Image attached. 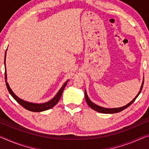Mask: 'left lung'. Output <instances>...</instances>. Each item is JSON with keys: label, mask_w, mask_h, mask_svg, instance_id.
Returning a JSON list of instances; mask_svg holds the SVG:
<instances>
[{"label": "left lung", "mask_w": 149, "mask_h": 149, "mask_svg": "<svg viewBox=\"0 0 149 149\" xmlns=\"http://www.w3.org/2000/svg\"><path fill=\"white\" fill-rule=\"evenodd\" d=\"M143 84H142L141 85V90L139 91V93H138V95H137L133 100H132V101H130L129 104H127V105H125L124 107H120V108H113V109H107V108H104V107H100V106H98V105L95 104V103H93V102L91 101V100L89 99V98L88 97V95L87 94H86V91H84V97H85V99H86V103L88 105L89 107H91V109H93V110H95V111L98 112V113H105V114H112V113H118V112H120L123 111V110H125V109H127V107H129L130 104L133 103L134 102V100H136V98L138 97V96L139 95V94L141 93V91H142V88H143Z\"/></svg>", "instance_id": "obj_1"}]
</instances>
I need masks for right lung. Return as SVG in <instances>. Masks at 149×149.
Listing matches in <instances>:
<instances>
[{
  "mask_svg": "<svg viewBox=\"0 0 149 149\" xmlns=\"http://www.w3.org/2000/svg\"><path fill=\"white\" fill-rule=\"evenodd\" d=\"M6 50L5 52V56H4V66H5V60H6ZM4 75H5V82H6V87H7V89L8 91V92L10 93L11 96L15 98L18 103H19L22 107H23L24 109H26L27 110H29L30 111H33V112H42V111H47V110H49L50 109H51L54 106L58 103V102L60 100V98L61 97L62 93H63L64 89H65L66 85H67V82L68 81H66L65 82V84H63V86L61 88L60 90L58 91V92L57 93L56 95H55L53 98H52L51 100H50L49 101H48L47 102H44V103H40V104H36V103H32V102H29L27 101H25L24 100L20 99V98L17 97V95H15V93L13 92V91L11 90V88L9 86L7 81H6V67H5V72H4Z\"/></svg>",
  "mask_w": 149,
  "mask_h": 149,
  "instance_id": "obj_1",
  "label": "right lung"
}]
</instances>
